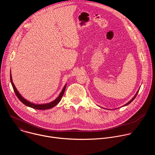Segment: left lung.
Returning <instances> with one entry per match:
<instances>
[{"label":"left lung","instance_id":"8db88e82","mask_svg":"<svg viewBox=\"0 0 155 155\" xmlns=\"http://www.w3.org/2000/svg\"><path fill=\"white\" fill-rule=\"evenodd\" d=\"M139 90H138V91H137V93H136V95H135V96H134V97H132V99H131V100H130V101H129V102H127V104H125V105H124V106H126V105H128V104H130V102H132V101H134V99H135V98H136V96H137V94H138V92H139Z\"/></svg>","mask_w":155,"mask_h":155}]
</instances>
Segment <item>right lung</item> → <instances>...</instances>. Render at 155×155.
Returning <instances> with one entry per match:
<instances>
[{
	"instance_id": "add662e5",
	"label": "right lung",
	"mask_w": 155,
	"mask_h": 155,
	"mask_svg": "<svg viewBox=\"0 0 155 155\" xmlns=\"http://www.w3.org/2000/svg\"><path fill=\"white\" fill-rule=\"evenodd\" d=\"M10 81H11V83H12V85L13 86V90L15 93V94L16 95V96L18 97V98L19 99V100L23 103L25 105H26V106H28L29 107H31L32 108H34V109H37V110H47V109H50V108H51L53 107H54V106H56L59 102L61 100L62 97V96L64 93V91H65V87H66V84L64 86V87H63V89L61 91V93H60L59 96L53 101H52L51 102H50V103H48V104H34V103H32L27 100H26L25 98H23V97L21 96V95L19 93V92L18 91V90H16V87L15 86L13 83V81H12V75H10Z\"/></svg>"
}]
</instances>
